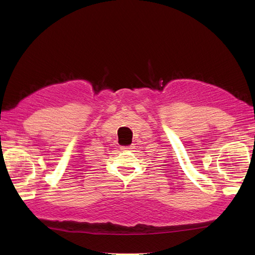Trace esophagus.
Returning <instances> with one entry per match:
<instances>
[{
    "instance_id": "obj_1",
    "label": "esophagus",
    "mask_w": 255,
    "mask_h": 255,
    "mask_svg": "<svg viewBox=\"0 0 255 255\" xmlns=\"http://www.w3.org/2000/svg\"><path fill=\"white\" fill-rule=\"evenodd\" d=\"M132 149H134V144L126 145V146H121V150H122V151H130Z\"/></svg>"
}]
</instances>
